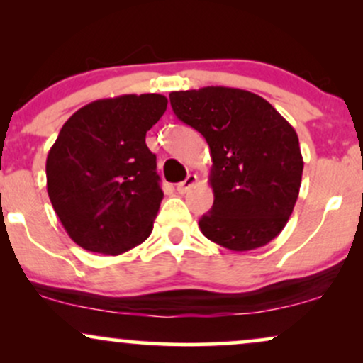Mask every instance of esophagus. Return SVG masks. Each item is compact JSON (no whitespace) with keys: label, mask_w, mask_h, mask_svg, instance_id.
I'll list each match as a JSON object with an SVG mask.
<instances>
[{"label":"esophagus","mask_w":363,"mask_h":363,"mask_svg":"<svg viewBox=\"0 0 363 363\" xmlns=\"http://www.w3.org/2000/svg\"><path fill=\"white\" fill-rule=\"evenodd\" d=\"M196 182H198V176H194V174H189V176H187L184 181L179 182V184H177V193L179 194H186L187 191H189L191 187L196 184Z\"/></svg>","instance_id":"esophagus-1"}]
</instances>
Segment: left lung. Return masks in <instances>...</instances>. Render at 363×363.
<instances>
[{
    "label": "left lung",
    "instance_id": "obj_1",
    "mask_svg": "<svg viewBox=\"0 0 363 363\" xmlns=\"http://www.w3.org/2000/svg\"><path fill=\"white\" fill-rule=\"evenodd\" d=\"M174 114L205 136L215 201L201 216L206 239L230 251H252L289 222L302 182L298 136L268 101L240 89L172 91Z\"/></svg>",
    "mask_w": 363,
    "mask_h": 363
}]
</instances>
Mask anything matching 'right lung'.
<instances>
[{"instance_id":"1","label":"right lung","mask_w":363,"mask_h":363,"mask_svg":"<svg viewBox=\"0 0 363 363\" xmlns=\"http://www.w3.org/2000/svg\"><path fill=\"white\" fill-rule=\"evenodd\" d=\"M165 109L160 94L119 95L86 104L61 128L45 162L48 194L80 247L118 256L152 234L164 193L145 136Z\"/></svg>"}]
</instances>
